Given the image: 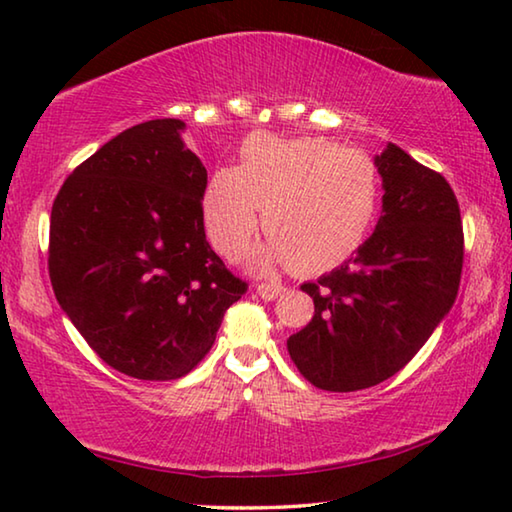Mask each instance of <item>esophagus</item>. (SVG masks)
<instances>
[{
	"mask_svg": "<svg viewBox=\"0 0 512 512\" xmlns=\"http://www.w3.org/2000/svg\"><path fill=\"white\" fill-rule=\"evenodd\" d=\"M284 289H287V287H284L282 282H275V280L257 284V293H259V296H262L264 300H273V298H277V296H280V293H284Z\"/></svg>",
	"mask_w": 512,
	"mask_h": 512,
	"instance_id": "1",
	"label": "esophagus"
}]
</instances>
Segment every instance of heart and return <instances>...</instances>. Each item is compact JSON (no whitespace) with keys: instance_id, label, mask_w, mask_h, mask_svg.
<instances>
[{"instance_id":"1","label":"heart","mask_w":512,"mask_h":512,"mask_svg":"<svg viewBox=\"0 0 512 512\" xmlns=\"http://www.w3.org/2000/svg\"><path fill=\"white\" fill-rule=\"evenodd\" d=\"M381 176L359 149L327 137L255 133L239 149L237 169L212 173L203 192L207 237L228 259L241 255L259 225L268 237L255 264H287L316 273L345 262L377 219Z\"/></svg>"}]
</instances>
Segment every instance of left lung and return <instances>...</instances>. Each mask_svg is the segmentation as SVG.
I'll list each match as a JSON object with an SVG mask.
<instances>
[{"label": "left lung", "mask_w": 512, "mask_h": 512, "mask_svg": "<svg viewBox=\"0 0 512 512\" xmlns=\"http://www.w3.org/2000/svg\"><path fill=\"white\" fill-rule=\"evenodd\" d=\"M375 162L384 180L377 230L343 266L302 284L314 316L287 341L300 375L332 393L363 391L400 372L461 284V210L443 173L395 144Z\"/></svg>", "instance_id": "left-lung-1"}]
</instances>
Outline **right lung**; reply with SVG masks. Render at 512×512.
Here are the masks:
<instances>
[{
    "instance_id": "add662e5",
    "label": "right lung",
    "mask_w": 512,
    "mask_h": 512,
    "mask_svg": "<svg viewBox=\"0 0 512 512\" xmlns=\"http://www.w3.org/2000/svg\"><path fill=\"white\" fill-rule=\"evenodd\" d=\"M183 128L151 119L112 137L51 207L56 300L110 368L144 381L194 370L248 291L205 239L207 171Z\"/></svg>"
}]
</instances>
